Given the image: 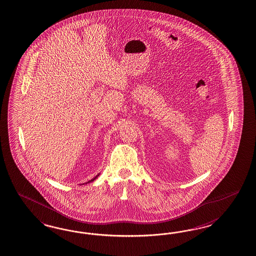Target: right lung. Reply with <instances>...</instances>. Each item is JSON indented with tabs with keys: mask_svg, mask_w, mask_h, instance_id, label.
I'll return each instance as SVG.
<instances>
[{
	"mask_svg": "<svg viewBox=\"0 0 256 256\" xmlns=\"http://www.w3.org/2000/svg\"><path fill=\"white\" fill-rule=\"evenodd\" d=\"M98 176H100V174H98V176H96V178H94L93 179H91V180H90V181H88V182H87V183H89V182H92V181H94V179L96 178H98Z\"/></svg>",
	"mask_w": 256,
	"mask_h": 256,
	"instance_id": "1",
	"label": "right lung"
}]
</instances>
